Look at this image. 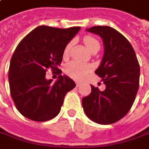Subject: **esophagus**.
Returning a JSON list of instances; mask_svg holds the SVG:
<instances>
[{
  "label": "esophagus",
  "mask_w": 149,
  "mask_h": 149,
  "mask_svg": "<svg viewBox=\"0 0 149 149\" xmlns=\"http://www.w3.org/2000/svg\"><path fill=\"white\" fill-rule=\"evenodd\" d=\"M75 84H76L77 87H79V86H80L82 83H81V82H79V81H76V82H75Z\"/></svg>",
  "instance_id": "esophagus-1"
}]
</instances>
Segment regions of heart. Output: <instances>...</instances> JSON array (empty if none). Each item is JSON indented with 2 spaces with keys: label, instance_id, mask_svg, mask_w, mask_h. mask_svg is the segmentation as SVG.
Here are the masks:
<instances>
[{
  "label": "heart",
  "instance_id": "b5f03b06",
  "mask_svg": "<svg viewBox=\"0 0 149 149\" xmlns=\"http://www.w3.org/2000/svg\"><path fill=\"white\" fill-rule=\"evenodd\" d=\"M84 42L85 45L87 46V48L90 50V52H92L94 50L98 51L100 49V43H99V41L94 37L91 36H84ZM71 45H72V42H70L65 45L64 51H63L64 57H66L69 54ZM91 70H92V65H91L78 61H72L69 62L68 64L65 65V72L68 75L72 77V78H74V79H83Z\"/></svg>",
  "mask_w": 149,
  "mask_h": 149
}]
</instances>
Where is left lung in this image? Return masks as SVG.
I'll use <instances>...</instances> for the list:
<instances>
[{
    "label": "left lung",
    "mask_w": 149,
    "mask_h": 149,
    "mask_svg": "<svg viewBox=\"0 0 149 149\" xmlns=\"http://www.w3.org/2000/svg\"><path fill=\"white\" fill-rule=\"evenodd\" d=\"M87 31L100 36L104 56L95 73L105 85L104 91L91 85L92 92L82 99L88 118L109 125L122 119L131 109L139 84V65L135 50L122 34L108 26H95Z\"/></svg>",
    "instance_id": "left-lung-1"
}]
</instances>
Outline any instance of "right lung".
<instances>
[{
    "mask_svg": "<svg viewBox=\"0 0 149 149\" xmlns=\"http://www.w3.org/2000/svg\"><path fill=\"white\" fill-rule=\"evenodd\" d=\"M80 30L40 26L18 44L10 60L9 84L10 95L19 113L26 118L45 122L61 111L65 94L75 87L66 75H61L65 45ZM51 68L59 74L54 84L45 78Z\"/></svg>",
    "mask_w": 149,
    "mask_h": 149,
    "instance_id": "1",
    "label": "right lung"
}]
</instances>
